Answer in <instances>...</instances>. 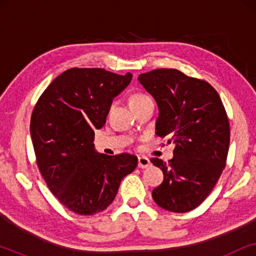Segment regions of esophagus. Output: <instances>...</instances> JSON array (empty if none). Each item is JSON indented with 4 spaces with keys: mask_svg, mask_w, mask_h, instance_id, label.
<instances>
[{
    "mask_svg": "<svg viewBox=\"0 0 256 256\" xmlns=\"http://www.w3.org/2000/svg\"><path fill=\"white\" fill-rule=\"evenodd\" d=\"M150 160L146 157H138V168L141 169H146V168L150 166Z\"/></svg>",
    "mask_w": 256,
    "mask_h": 256,
    "instance_id": "obj_1",
    "label": "esophagus"
}]
</instances>
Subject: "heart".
Returning a JSON list of instances; mask_svg holds the SVG:
<instances>
[{
    "instance_id": "1",
    "label": "heart",
    "mask_w": 256,
    "mask_h": 256,
    "mask_svg": "<svg viewBox=\"0 0 256 256\" xmlns=\"http://www.w3.org/2000/svg\"><path fill=\"white\" fill-rule=\"evenodd\" d=\"M150 99H152V98H150L149 96H146V94H144V93H135L132 96L129 104H130V106H135V104H142V102H144V101L150 100Z\"/></svg>"
}]
</instances>
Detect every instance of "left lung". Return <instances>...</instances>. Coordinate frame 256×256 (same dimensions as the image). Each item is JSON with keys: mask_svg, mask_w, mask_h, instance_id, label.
I'll return each instance as SVG.
<instances>
[{"mask_svg": "<svg viewBox=\"0 0 256 256\" xmlns=\"http://www.w3.org/2000/svg\"><path fill=\"white\" fill-rule=\"evenodd\" d=\"M138 82L158 106L156 135L174 144L169 162L152 158L164 176L152 198L166 211L188 212L211 194L226 166L230 122L225 107L208 82L178 70H152L140 74Z\"/></svg>", "mask_w": 256, "mask_h": 256, "instance_id": "obj_1", "label": "left lung"}]
</instances>
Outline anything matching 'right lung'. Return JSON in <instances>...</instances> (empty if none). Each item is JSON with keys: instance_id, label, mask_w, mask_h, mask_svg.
Masks as SVG:
<instances>
[{"instance_id": "add662e5", "label": "right lung", "mask_w": 256, "mask_h": 256, "mask_svg": "<svg viewBox=\"0 0 256 256\" xmlns=\"http://www.w3.org/2000/svg\"><path fill=\"white\" fill-rule=\"evenodd\" d=\"M104 68H73L58 76L32 110L31 140L48 188L70 211L93 216L112 204L122 178L138 166L130 154L96 152L94 130L132 82Z\"/></svg>"}]
</instances>
